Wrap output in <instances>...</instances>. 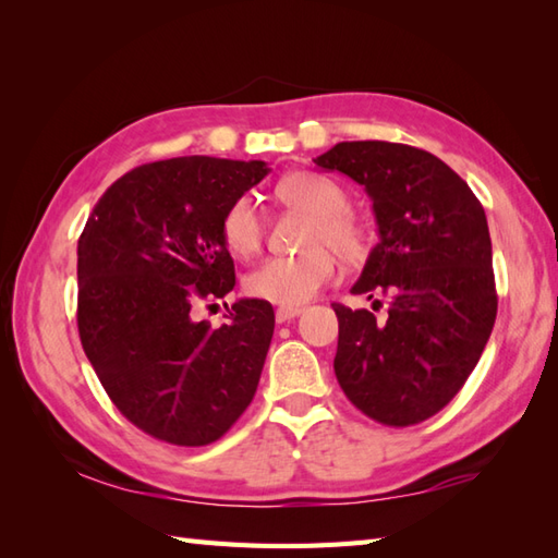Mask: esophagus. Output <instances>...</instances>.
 <instances>
[{
  "label": "esophagus",
  "instance_id": "obj_1",
  "mask_svg": "<svg viewBox=\"0 0 558 558\" xmlns=\"http://www.w3.org/2000/svg\"><path fill=\"white\" fill-rule=\"evenodd\" d=\"M300 314H302V306H278L276 322L286 324V322H292V318H298Z\"/></svg>",
  "mask_w": 558,
  "mask_h": 558
}]
</instances>
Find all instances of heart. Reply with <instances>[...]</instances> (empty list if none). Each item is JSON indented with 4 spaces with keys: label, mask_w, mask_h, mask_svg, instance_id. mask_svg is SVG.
Listing matches in <instances>:
<instances>
[{
    "label": "heart",
    "mask_w": 558,
    "mask_h": 558,
    "mask_svg": "<svg viewBox=\"0 0 558 558\" xmlns=\"http://www.w3.org/2000/svg\"><path fill=\"white\" fill-rule=\"evenodd\" d=\"M276 196L290 208L310 213L300 256H272L248 272L246 292L256 300L280 306H300L316 298L336 278V255L360 260L369 246L362 220L348 208V192L338 182L316 172H292L282 177ZM222 244L228 252L248 258L264 240V220L252 196L234 198L220 222Z\"/></svg>",
    "instance_id": "obj_1"
}]
</instances>
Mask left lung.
Wrapping results in <instances>:
<instances>
[{"label": "left lung", "mask_w": 558, "mask_h": 558, "mask_svg": "<svg viewBox=\"0 0 558 558\" xmlns=\"http://www.w3.org/2000/svg\"><path fill=\"white\" fill-rule=\"evenodd\" d=\"M314 162L372 196L378 244L352 292L390 300L384 318L333 304L338 384L366 417L420 424L456 398L492 336L487 216L468 182L422 148L342 141Z\"/></svg>", "instance_id": "1"}]
</instances>
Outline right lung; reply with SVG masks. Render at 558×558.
Segmentation results:
<instances>
[{
	"mask_svg": "<svg viewBox=\"0 0 558 558\" xmlns=\"http://www.w3.org/2000/svg\"><path fill=\"white\" fill-rule=\"evenodd\" d=\"M268 172L264 160L208 156L141 165L100 196L78 236L83 352L117 410L158 441H218L256 393L270 302H234L220 328L196 322L194 304L234 288L220 222Z\"/></svg>",
	"mask_w": 558,
	"mask_h": 558,
	"instance_id": "1",
	"label": "right lung"
}]
</instances>
